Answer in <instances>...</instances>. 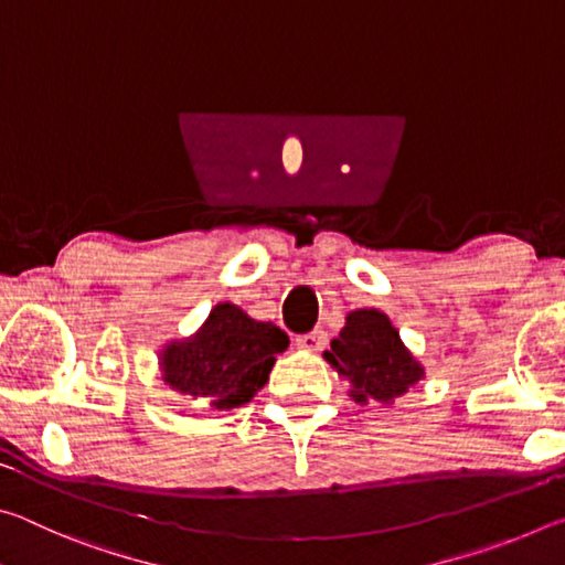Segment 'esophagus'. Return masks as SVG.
I'll use <instances>...</instances> for the list:
<instances>
[{"label": "esophagus", "instance_id": "34e87169", "mask_svg": "<svg viewBox=\"0 0 565 565\" xmlns=\"http://www.w3.org/2000/svg\"><path fill=\"white\" fill-rule=\"evenodd\" d=\"M296 347L303 351H321L327 347V331L313 329L309 333H301V337H296Z\"/></svg>", "mask_w": 565, "mask_h": 565}]
</instances>
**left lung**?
Returning a JSON list of instances; mask_svg holds the SVG:
<instances>
[{
    "instance_id": "8db88e82",
    "label": "left lung",
    "mask_w": 565,
    "mask_h": 565,
    "mask_svg": "<svg viewBox=\"0 0 565 565\" xmlns=\"http://www.w3.org/2000/svg\"><path fill=\"white\" fill-rule=\"evenodd\" d=\"M323 356L351 381L356 404H366L369 398L388 404L424 376V369L401 343L386 313L376 309L351 311L347 327Z\"/></svg>"
}]
</instances>
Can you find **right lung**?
<instances>
[{"instance_id":"1","label":"right lung","mask_w":565,"mask_h":565,"mask_svg":"<svg viewBox=\"0 0 565 565\" xmlns=\"http://www.w3.org/2000/svg\"><path fill=\"white\" fill-rule=\"evenodd\" d=\"M289 337L274 323L254 321L234 303H218L194 337L171 343L161 359L167 384L216 411H228L256 396L276 353Z\"/></svg>"}]
</instances>
